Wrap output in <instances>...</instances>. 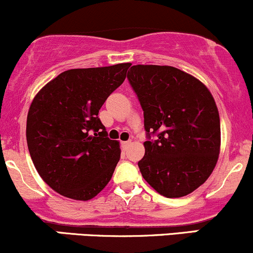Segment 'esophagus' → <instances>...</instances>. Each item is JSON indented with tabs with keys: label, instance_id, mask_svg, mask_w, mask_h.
Segmentation results:
<instances>
[{
	"label": "esophagus",
	"instance_id": "esophagus-1",
	"mask_svg": "<svg viewBox=\"0 0 253 253\" xmlns=\"http://www.w3.org/2000/svg\"><path fill=\"white\" fill-rule=\"evenodd\" d=\"M130 144V140H127V141H121V146H123L124 150H126L127 147H128V145Z\"/></svg>",
	"mask_w": 253,
	"mask_h": 253
}]
</instances>
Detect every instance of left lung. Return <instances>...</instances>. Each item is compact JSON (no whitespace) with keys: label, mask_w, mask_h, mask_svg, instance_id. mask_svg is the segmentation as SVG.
I'll use <instances>...</instances> for the list:
<instances>
[{"label":"left lung","mask_w":253,"mask_h":253,"mask_svg":"<svg viewBox=\"0 0 253 253\" xmlns=\"http://www.w3.org/2000/svg\"><path fill=\"white\" fill-rule=\"evenodd\" d=\"M127 78L144 110L147 140L138 163L144 179L170 199L193 193L211 176L220 152V118L211 91L173 66L133 65Z\"/></svg>","instance_id":"left-lung-1"}]
</instances>
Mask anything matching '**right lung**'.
Listing matches in <instances>:
<instances>
[{"label": "right lung", "mask_w": 253, "mask_h": 253, "mask_svg": "<svg viewBox=\"0 0 253 253\" xmlns=\"http://www.w3.org/2000/svg\"><path fill=\"white\" fill-rule=\"evenodd\" d=\"M129 66L71 69L34 97L26 127L28 150L38 173L60 195L88 201L112 178L120 146L108 138L98 110Z\"/></svg>", "instance_id": "add662e5"}]
</instances>
